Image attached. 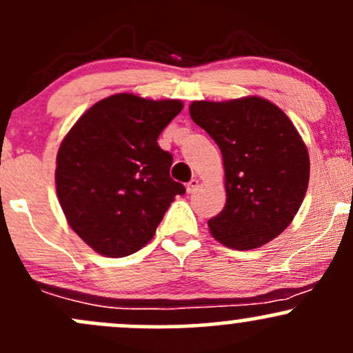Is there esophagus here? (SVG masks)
I'll list each match as a JSON object with an SVG mask.
<instances>
[{"instance_id":"obj_1","label":"esophagus","mask_w":353,"mask_h":353,"mask_svg":"<svg viewBox=\"0 0 353 353\" xmlns=\"http://www.w3.org/2000/svg\"><path fill=\"white\" fill-rule=\"evenodd\" d=\"M199 186V181L198 179H191L189 181V183L186 184V189H188V192H192V191H196V188Z\"/></svg>"}]
</instances>
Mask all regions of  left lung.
<instances>
[{"instance_id":"left-lung-1","label":"left lung","mask_w":353,"mask_h":353,"mask_svg":"<svg viewBox=\"0 0 353 353\" xmlns=\"http://www.w3.org/2000/svg\"><path fill=\"white\" fill-rule=\"evenodd\" d=\"M192 121L220 147L225 208L208 220L218 242L236 250L265 245L288 228L310 181V155L283 110L257 96L189 106Z\"/></svg>"}]
</instances>
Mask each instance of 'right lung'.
Returning <instances> with one entry per match:
<instances>
[{
	"mask_svg": "<svg viewBox=\"0 0 353 353\" xmlns=\"http://www.w3.org/2000/svg\"><path fill=\"white\" fill-rule=\"evenodd\" d=\"M183 110L177 99L110 96L91 106L62 140L55 186L70 228L106 257L135 254L154 236L174 196L172 154L157 139Z\"/></svg>",
	"mask_w": 353,
	"mask_h": 353,
	"instance_id": "right-lung-1",
	"label": "right lung"
}]
</instances>
